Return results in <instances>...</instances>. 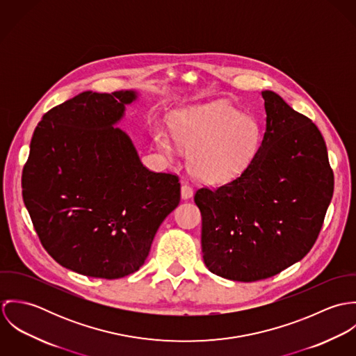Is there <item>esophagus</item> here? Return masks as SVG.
Masks as SVG:
<instances>
[{"instance_id":"obj_1","label":"esophagus","mask_w":356,"mask_h":356,"mask_svg":"<svg viewBox=\"0 0 356 356\" xmlns=\"http://www.w3.org/2000/svg\"><path fill=\"white\" fill-rule=\"evenodd\" d=\"M192 196H193V189L189 186V185H182V188H181V197L184 199V200H189V199H192Z\"/></svg>"}]
</instances>
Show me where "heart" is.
<instances>
[{
    "mask_svg": "<svg viewBox=\"0 0 356 356\" xmlns=\"http://www.w3.org/2000/svg\"><path fill=\"white\" fill-rule=\"evenodd\" d=\"M171 136L159 131V149L174 160L178 147L189 156V170L207 184L230 182L241 177L254 161L261 147V127L251 115L240 113L223 102L192 108L171 123Z\"/></svg>",
    "mask_w": 356,
    "mask_h": 356,
    "instance_id": "1",
    "label": "heart"
}]
</instances>
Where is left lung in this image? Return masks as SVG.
<instances>
[{
    "label": "left lung",
    "mask_w": 356,
    "mask_h": 356,
    "mask_svg": "<svg viewBox=\"0 0 356 356\" xmlns=\"http://www.w3.org/2000/svg\"><path fill=\"white\" fill-rule=\"evenodd\" d=\"M266 131L252 165L218 188H202L207 268L254 282L302 260L315 244L333 196L334 177L318 127L271 90L261 92Z\"/></svg>",
    "instance_id": "obj_1"
}]
</instances>
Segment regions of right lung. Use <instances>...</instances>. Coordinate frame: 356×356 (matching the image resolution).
<instances>
[{
	"label": "right lung",
	"instance_id": "right-lung-1",
	"mask_svg": "<svg viewBox=\"0 0 356 356\" xmlns=\"http://www.w3.org/2000/svg\"><path fill=\"white\" fill-rule=\"evenodd\" d=\"M137 99L136 90L79 93L48 111L31 138L23 202L48 254L82 275L136 273L181 200L178 177L144 167L115 127Z\"/></svg>",
	"mask_w": 356,
	"mask_h": 356
}]
</instances>
